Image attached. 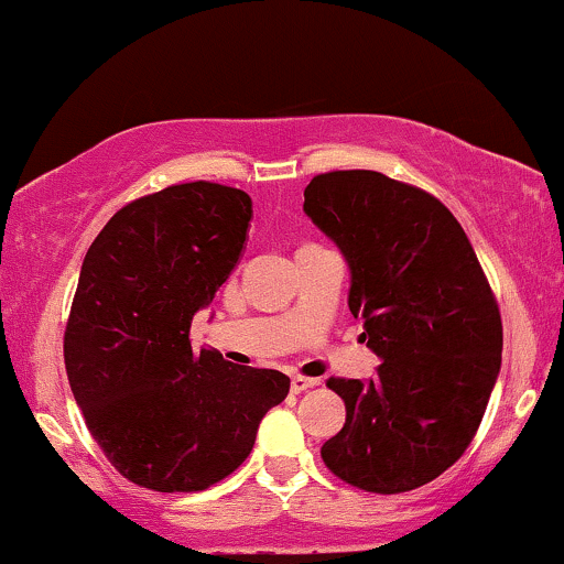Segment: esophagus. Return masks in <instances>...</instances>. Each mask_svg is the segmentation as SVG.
Returning a JSON list of instances; mask_svg holds the SVG:
<instances>
[{
  "label": "esophagus",
  "instance_id": "esophagus-1",
  "mask_svg": "<svg viewBox=\"0 0 564 564\" xmlns=\"http://www.w3.org/2000/svg\"><path fill=\"white\" fill-rule=\"evenodd\" d=\"M321 379H307V377H294L291 379V392H304V390H313V387H318Z\"/></svg>",
  "mask_w": 564,
  "mask_h": 564
}]
</instances>
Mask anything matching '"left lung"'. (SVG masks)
<instances>
[{
	"label": "left lung",
	"mask_w": 564,
	"mask_h": 564,
	"mask_svg": "<svg viewBox=\"0 0 564 564\" xmlns=\"http://www.w3.org/2000/svg\"><path fill=\"white\" fill-rule=\"evenodd\" d=\"M304 212L345 251L349 313L381 358L371 381L332 377L345 426L321 448L339 480L405 494L469 448L501 368L494 289L443 200L371 170L315 174Z\"/></svg>",
	"instance_id": "8db88e82"
}]
</instances>
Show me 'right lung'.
<instances>
[{
	"mask_svg": "<svg viewBox=\"0 0 564 564\" xmlns=\"http://www.w3.org/2000/svg\"><path fill=\"white\" fill-rule=\"evenodd\" d=\"M251 198L219 183L129 200L84 257L63 336L70 392L121 477L206 490L254 448L289 377L191 347V323L241 257Z\"/></svg>",
	"mask_w": 564,
	"mask_h": 564,
	"instance_id": "1",
	"label": "right lung"
}]
</instances>
